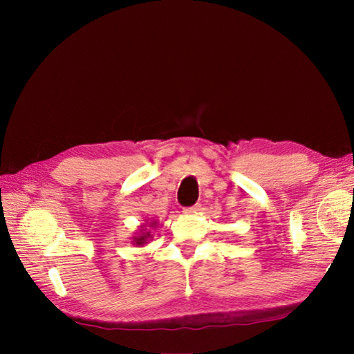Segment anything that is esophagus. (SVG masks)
<instances>
[{
	"label": "esophagus",
	"mask_w": 354,
	"mask_h": 354,
	"mask_svg": "<svg viewBox=\"0 0 354 354\" xmlns=\"http://www.w3.org/2000/svg\"><path fill=\"white\" fill-rule=\"evenodd\" d=\"M200 209H201V206H200V205H195V206L185 207L183 212H184L185 215H194V214H196V212H200Z\"/></svg>",
	"instance_id": "esophagus-1"
}]
</instances>
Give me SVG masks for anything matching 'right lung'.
<instances>
[{"label":"right lung","mask_w":354,"mask_h":354,"mask_svg":"<svg viewBox=\"0 0 354 354\" xmlns=\"http://www.w3.org/2000/svg\"><path fill=\"white\" fill-rule=\"evenodd\" d=\"M151 225L154 226L156 221H153ZM149 237H151V234H149V231H148V232H142L140 236H136V237L133 239V243H134V245H140V247H143V243H147V241H148Z\"/></svg>","instance_id":"1"}]
</instances>
